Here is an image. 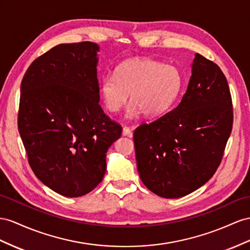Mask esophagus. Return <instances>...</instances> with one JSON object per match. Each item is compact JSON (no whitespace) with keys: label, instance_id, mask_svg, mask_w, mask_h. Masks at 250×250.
<instances>
[{"label":"esophagus","instance_id":"1","mask_svg":"<svg viewBox=\"0 0 250 250\" xmlns=\"http://www.w3.org/2000/svg\"><path fill=\"white\" fill-rule=\"evenodd\" d=\"M123 135H124V136H129V137H132L133 133H132V131L130 130V127H129V126H124V129H123Z\"/></svg>","mask_w":250,"mask_h":250}]
</instances>
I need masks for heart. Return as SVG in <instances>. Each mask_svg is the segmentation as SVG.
Returning a JSON list of instances; mask_svg holds the SVG:
<instances>
[{"mask_svg":"<svg viewBox=\"0 0 250 250\" xmlns=\"http://www.w3.org/2000/svg\"><path fill=\"white\" fill-rule=\"evenodd\" d=\"M183 86V77L177 67L151 59H130L100 81V95L104 106L112 113L123 108L127 99L132 104L127 118L140 113L146 117L164 114L174 104Z\"/></svg>","mask_w":250,"mask_h":250,"instance_id":"b5f03b06","label":"heart"}]
</instances>
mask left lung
I'll list each match as a JSON object with an SVG mask.
<instances>
[{"label": "left lung", "instance_id": "left-lung-1", "mask_svg": "<svg viewBox=\"0 0 250 250\" xmlns=\"http://www.w3.org/2000/svg\"><path fill=\"white\" fill-rule=\"evenodd\" d=\"M232 124V99L225 75L214 62L195 54L180 104L134 131L140 180L165 198L195 191L219 168Z\"/></svg>", "mask_w": 250, "mask_h": 250}]
</instances>
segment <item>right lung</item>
Here are the masks:
<instances>
[{"mask_svg":"<svg viewBox=\"0 0 250 250\" xmlns=\"http://www.w3.org/2000/svg\"><path fill=\"white\" fill-rule=\"evenodd\" d=\"M93 42L59 44L30 64L21 82L18 129L31 170L57 193L94 190L106 170V152L123 126L99 104Z\"/></svg>","mask_w":250,"mask_h":250,"instance_id":"right-lung-1","label":"right lung"}]
</instances>
